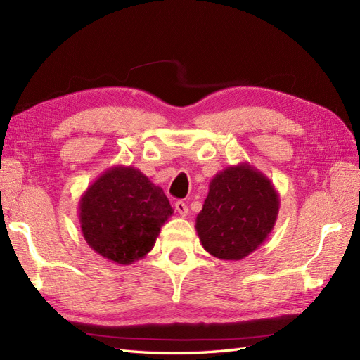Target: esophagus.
<instances>
[{
  "label": "esophagus",
  "mask_w": 360,
  "mask_h": 360,
  "mask_svg": "<svg viewBox=\"0 0 360 360\" xmlns=\"http://www.w3.org/2000/svg\"><path fill=\"white\" fill-rule=\"evenodd\" d=\"M176 210L179 212L180 217H186V215H188V206H186V202L177 201V202H176Z\"/></svg>",
  "instance_id": "34e87169"
}]
</instances>
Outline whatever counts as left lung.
Here are the masks:
<instances>
[{
  "label": "left lung",
  "mask_w": 360,
  "mask_h": 360,
  "mask_svg": "<svg viewBox=\"0 0 360 360\" xmlns=\"http://www.w3.org/2000/svg\"><path fill=\"white\" fill-rule=\"evenodd\" d=\"M280 209L274 184L250 163L219 171L195 219L202 248L213 257L240 260L273 231Z\"/></svg>",
  "instance_id": "obj_1"
}]
</instances>
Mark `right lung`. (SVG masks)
<instances>
[{
    "label": "right lung",
    "instance_id": "add662e5",
    "mask_svg": "<svg viewBox=\"0 0 360 360\" xmlns=\"http://www.w3.org/2000/svg\"><path fill=\"white\" fill-rule=\"evenodd\" d=\"M172 213L163 189L139 169L124 165L104 171L79 202L87 245L118 265L147 256Z\"/></svg>",
    "mask_w": 360,
    "mask_h": 360
}]
</instances>
